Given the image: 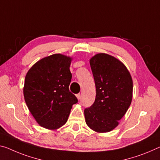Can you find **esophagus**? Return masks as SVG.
Returning <instances> with one entry per match:
<instances>
[{"label":"esophagus","mask_w":160,"mask_h":160,"mask_svg":"<svg viewBox=\"0 0 160 160\" xmlns=\"http://www.w3.org/2000/svg\"><path fill=\"white\" fill-rule=\"evenodd\" d=\"M77 99H78V100H80V99H81V94H77Z\"/></svg>","instance_id":"34e87169"}]
</instances>
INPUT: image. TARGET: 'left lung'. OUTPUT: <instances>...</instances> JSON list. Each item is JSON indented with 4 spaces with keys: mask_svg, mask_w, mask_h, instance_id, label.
<instances>
[{
    "mask_svg": "<svg viewBox=\"0 0 160 160\" xmlns=\"http://www.w3.org/2000/svg\"><path fill=\"white\" fill-rule=\"evenodd\" d=\"M96 86L95 101L84 109L86 123L95 132H108L119 124L132 99L133 82L124 63L107 53L90 59Z\"/></svg>",
    "mask_w": 160,
    "mask_h": 160,
    "instance_id": "left-lung-1",
    "label": "left lung"
}]
</instances>
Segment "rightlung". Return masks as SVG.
Wrapping results in <instances>:
<instances>
[{
	"mask_svg": "<svg viewBox=\"0 0 160 160\" xmlns=\"http://www.w3.org/2000/svg\"><path fill=\"white\" fill-rule=\"evenodd\" d=\"M72 58L60 53L36 62L25 78L23 95L29 111L41 127L56 129L67 122L77 98L69 91Z\"/></svg>",
	"mask_w": 160,
	"mask_h": 160,
	"instance_id": "1",
	"label": "right lung"
}]
</instances>
